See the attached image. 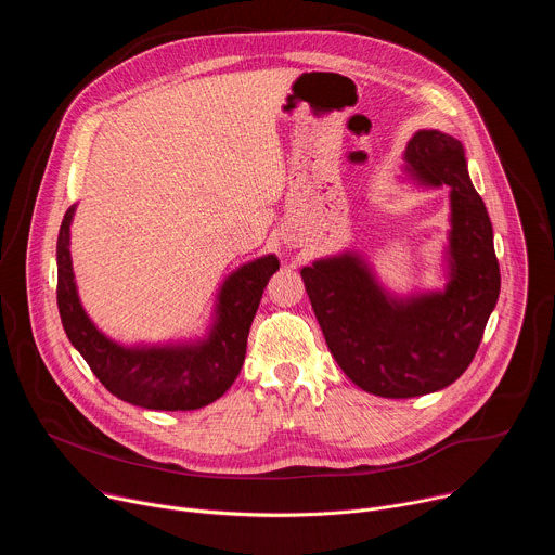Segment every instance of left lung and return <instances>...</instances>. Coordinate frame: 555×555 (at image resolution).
Returning a JSON list of instances; mask_svg holds the SVG:
<instances>
[{"label":"left lung","instance_id":"8db88e82","mask_svg":"<svg viewBox=\"0 0 555 555\" xmlns=\"http://www.w3.org/2000/svg\"><path fill=\"white\" fill-rule=\"evenodd\" d=\"M402 180L450 191L443 289L392 294L356 250L300 270L338 366L362 390L390 400L428 395L461 377L501 292L492 221L467 176L463 144L420 129L406 144Z\"/></svg>","mask_w":555,"mask_h":555}]
</instances>
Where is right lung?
Segmentation results:
<instances>
[{
  "label": "right lung",
  "instance_id": "add662e5",
  "mask_svg": "<svg viewBox=\"0 0 555 555\" xmlns=\"http://www.w3.org/2000/svg\"><path fill=\"white\" fill-rule=\"evenodd\" d=\"M74 212L76 204L67 208L56 242V302L72 347L127 404L149 411H197L219 400L244 366L253 319L270 276L279 270L276 255L248 261L223 279L202 338L122 345L94 325L78 298L69 255Z\"/></svg>",
  "mask_w": 555,
  "mask_h": 555
}]
</instances>
